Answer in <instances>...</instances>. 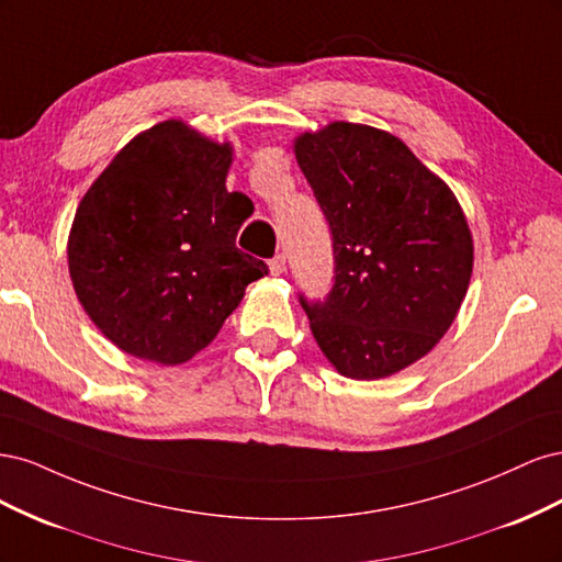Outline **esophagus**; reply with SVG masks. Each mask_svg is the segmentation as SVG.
<instances>
[{
  "label": "esophagus",
  "mask_w": 562,
  "mask_h": 562,
  "mask_svg": "<svg viewBox=\"0 0 562 562\" xmlns=\"http://www.w3.org/2000/svg\"><path fill=\"white\" fill-rule=\"evenodd\" d=\"M269 271H271V274H274V277H281V274H283V271H285V258H283V255H277V258L269 262Z\"/></svg>",
  "instance_id": "obj_1"
}]
</instances>
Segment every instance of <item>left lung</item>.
Segmentation results:
<instances>
[{
    "instance_id": "8db88e82",
    "label": "left lung",
    "mask_w": 562,
    "mask_h": 562,
    "mask_svg": "<svg viewBox=\"0 0 562 562\" xmlns=\"http://www.w3.org/2000/svg\"><path fill=\"white\" fill-rule=\"evenodd\" d=\"M333 234L326 302L300 297L339 375L382 380L427 356L462 307L473 271L467 215L396 135L333 122L293 143Z\"/></svg>"
}]
</instances>
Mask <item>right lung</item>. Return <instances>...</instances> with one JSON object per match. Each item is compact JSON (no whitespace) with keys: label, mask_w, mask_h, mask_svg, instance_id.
<instances>
[{"label":"right lung","mask_w":562,"mask_h":562,"mask_svg":"<svg viewBox=\"0 0 562 562\" xmlns=\"http://www.w3.org/2000/svg\"><path fill=\"white\" fill-rule=\"evenodd\" d=\"M232 143L180 119L119 151L79 201L67 267L83 312L135 359L180 366L206 349L267 265L236 248L252 203L227 192Z\"/></svg>","instance_id":"add662e5"}]
</instances>
